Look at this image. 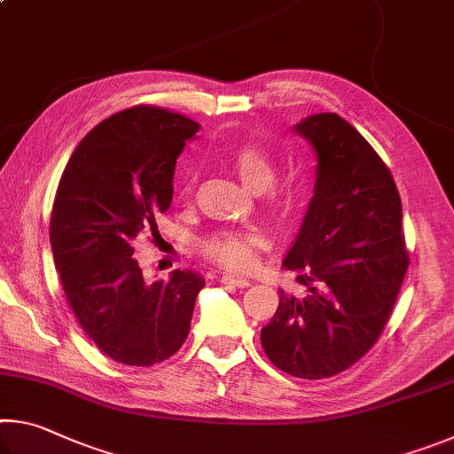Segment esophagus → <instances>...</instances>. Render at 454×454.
Listing matches in <instances>:
<instances>
[{"label": "esophagus", "mask_w": 454, "mask_h": 454, "mask_svg": "<svg viewBox=\"0 0 454 454\" xmlns=\"http://www.w3.org/2000/svg\"><path fill=\"white\" fill-rule=\"evenodd\" d=\"M222 284H228V286L246 288V286H250V280H246L244 276H238V274H222Z\"/></svg>", "instance_id": "esophagus-1"}]
</instances>
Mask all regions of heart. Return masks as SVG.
<instances>
[{"instance_id": "b5f03b06", "label": "heart", "mask_w": 454, "mask_h": 454, "mask_svg": "<svg viewBox=\"0 0 454 454\" xmlns=\"http://www.w3.org/2000/svg\"><path fill=\"white\" fill-rule=\"evenodd\" d=\"M238 178L242 180L246 188L252 192H264L272 186L276 178V168L270 156L258 145L244 144L238 145L230 156ZM194 174L188 172L184 178V194H190L194 188ZM276 204L286 206V196H276ZM266 244L264 234L256 230H214L200 240V250L206 258L214 260L228 268H248L254 262V252Z\"/></svg>"}]
</instances>
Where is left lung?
Wrapping results in <instances>:
<instances>
[{"instance_id": "1", "label": "left lung", "mask_w": 454, "mask_h": 454, "mask_svg": "<svg viewBox=\"0 0 454 454\" xmlns=\"http://www.w3.org/2000/svg\"><path fill=\"white\" fill-rule=\"evenodd\" d=\"M317 156L314 196L282 260L309 288L280 292L260 340L274 366L298 379L347 371L379 340L409 268L396 184L355 126L338 114L294 124Z\"/></svg>"}]
</instances>
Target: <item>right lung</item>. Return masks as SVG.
<instances>
[{
    "mask_svg": "<svg viewBox=\"0 0 454 454\" xmlns=\"http://www.w3.org/2000/svg\"><path fill=\"white\" fill-rule=\"evenodd\" d=\"M198 129L164 107L118 112L83 137L59 180L50 242L61 286L86 334L121 364L170 358L204 288L192 270L148 282L132 258L140 234L170 208L176 160Z\"/></svg>",
    "mask_w": 454,
    "mask_h": 454,
    "instance_id": "add662e5",
    "label": "right lung"
}]
</instances>
